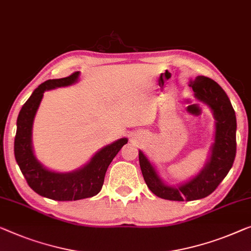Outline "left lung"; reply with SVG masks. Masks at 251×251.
Here are the masks:
<instances>
[{
    "label": "left lung",
    "mask_w": 251,
    "mask_h": 251,
    "mask_svg": "<svg viewBox=\"0 0 251 251\" xmlns=\"http://www.w3.org/2000/svg\"><path fill=\"white\" fill-rule=\"evenodd\" d=\"M200 101L211 108L215 118V138L211 156L200 174L178 187L164 184L144 153L138 152L142 175L150 190L160 198L169 201H195L208 196L226 178L234 162L237 152V119L224 90L212 78L200 75L189 83Z\"/></svg>",
    "instance_id": "8db88e82"
}]
</instances>
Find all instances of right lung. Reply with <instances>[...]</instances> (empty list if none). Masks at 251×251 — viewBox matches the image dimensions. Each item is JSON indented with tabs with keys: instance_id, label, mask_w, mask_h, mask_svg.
<instances>
[{
	"instance_id": "right-lung-1",
	"label": "right lung",
	"mask_w": 251,
	"mask_h": 251,
	"mask_svg": "<svg viewBox=\"0 0 251 251\" xmlns=\"http://www.w3.org/2000/svg\"><path fill=\"white\" fill-rule=\"evenodd\" d=\"M80 73L45 81L22 106L17 121L14 156L28 185L40 196L54 201H77L92 197L102 188L104 175L116 154L127 143V138L114 142L97 152L90 162L72 173H55L45 168L32 151L31 130L35 115L46 90L75 83Z\"/></svg>"
}]
</instances>
